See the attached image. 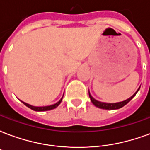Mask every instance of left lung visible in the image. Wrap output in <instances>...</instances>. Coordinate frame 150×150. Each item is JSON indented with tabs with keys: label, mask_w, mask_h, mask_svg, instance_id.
Listing matches in <instances>:
<instances>
[{
	"label": "left lung",
	"mask_w": 150,
	"mask_h": 150,
	"mask_svg": "<svg viewBox=\"0 0 150 150\" xmlns=\"http://www.w3.org/2000/svg\"><path fill=\"white\" fill-rule=\"evenodd\" d=\"M139 89H140V88L137 90V91L132 95L131 97H129V99H127L125 100L121 101V102H117V103H104V102H100V101L96 100V99L92 97L89 91H88V94H89V97L91 99V103L94 104L96 107L100 108H102V109H106V110H113V109H119L120 108L124 107L125 104H128L129 101L135 96L136 94L137 93V91H139Z\"/></svg>",
	"instance_id": "8db88e82"
}]
</instances>
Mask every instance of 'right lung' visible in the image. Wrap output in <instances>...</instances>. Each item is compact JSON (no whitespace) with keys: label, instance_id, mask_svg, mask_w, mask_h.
<instances>
[{"label":"right lung","instance_id":"right-lung-1","mask_svg":"<svg viewBox=\"0 0 150 150\" xmlns=\"http://www.w3.org/2000/svg\"><path fill=\"white\" fill-rule=\"evenodd\" d=\"M62 97H63V96H62ZM62 97L60 99V100L58 101L57 103L55 104H52V105H49V106H43V107H36V106H33V105H30V104H27V103H25L23 101H21L23 104L25 105V106H27L28 108H30V109L34 111H36V112H43V111H49V110H52L54 108H55L59 106L60 103L62 102Z\"/></svg>","mask_w":150,"mask_h":150}]
</instances>
